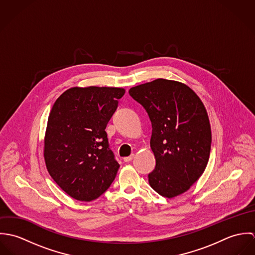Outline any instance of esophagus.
I'll use <instances>...</instances> for the list:
<instances>
[{
  "label": "esophagus",
  "instance_id": "esophagus-1",
  "mask_svg": "<svg viewBox=\"0 0 255 255\" xmlns=\"http://www.w3.org/2000/svg\"><path fill=\"white\" fill-rule=\"evenodd\" d=\"M132 158H133V154H131L130 156L125 157V158H124V161H125V162H129V161H131V160H132Z\"/></svg>",
  "mask_w": 255,
  "mask_h": 255
}]
</instances>
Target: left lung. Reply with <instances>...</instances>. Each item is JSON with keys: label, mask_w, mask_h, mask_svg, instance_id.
<instances>
[{"label": "left lung", "mask_w": 255, "mask_h": 255, "mask_svg": "<svg viewBox=\"0 0 255 255\" xmlns=\"http://www.w3.org/2000/svg\"><path fill=\"white\" fill-rule=\"evenodd\" d=\"M128 93L152 124L156 167L148 175L150 186L167 198L182 194L201 177L210 156L211 127L204 104L186 84L164 78L131 87Z\"/></svg>", "instance_id": "1"}]
</instances>
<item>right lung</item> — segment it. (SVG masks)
Masks as SVG:
<instances>
[{"label": "right lung", "instance_id": "obj_1", "mask_svg": "<svg viewBox=\"0 0 255 255\" xmlns=\"http://www.w3.org/2000/svg\"><path fill=\"white\" fill-rule=\"evenodd\" d=\"M126 90L72 87L54 103L44 137L46 168L71 197L92 201L103 194L120 168L105 128Z\"/></svg>", "mask_w": 255, "mask_h": 255}]
</instances>
